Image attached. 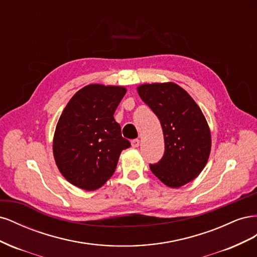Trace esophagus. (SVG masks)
I'll list each match as a JSON object with an SVG mask.
<instances>
[{
    "instance_id": "esophagus-1",
    "label": "esophagus",
    "mask_w": 257,
    "mask_h": 257,
    "mask_svg": "<svg viewBox=\"0 0 257 257\" xmlns=\"http://www.w3.org/2000/svg\"><path fill=\"white\" fill-rule=\"evenodd\" d=\"M139 145H141V141H139V139H134V141H132V147L133 148H138Z\"/></svg>"
}]
</instances>
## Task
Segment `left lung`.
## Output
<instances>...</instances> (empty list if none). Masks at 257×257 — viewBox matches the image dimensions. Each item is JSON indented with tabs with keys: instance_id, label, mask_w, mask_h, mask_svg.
Listing matches in <instances>:
<instances>
[{
	"instance_id": "obj_1",
	"label": "left lung",
	"mask_w": 257,
	"mask_h": 257,
	"mask_svg": "<svg viewBox=\"0 0 257 257\" xmlns=\"http://www.w3.org/2000/svg\"><path fill=\"white\" fill-rule=\"evenodd\" d=\"M137 92L158 115L164 134V155L157 164H150L151 172L169 188L193 181L211 151V133L203 111L174 82L145 83L138 85Z\"/></svg>"
}]
</instances>
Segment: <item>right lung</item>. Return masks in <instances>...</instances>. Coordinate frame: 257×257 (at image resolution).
I'll list each match as a JSON object with an SVG mask.
<instances>
[{
    "instance_id": "right-lung-1",
    "label": "right lung",
    "mask_w": 257,
    "mask_h": 257,
    "mask_svg": "<svg viewBox=\"0 0 257 257\" xmlns=\"http://www.w3.org/2000/svg\"><path fill=\"white\" fill-rule=\"evenodd\" d=\"M125 93L120 85L88 84L62 111L53 157L62 176L77 188L95 191L103 186L113 175L122 150L131 146L113 118Z\"/></svg>"
}]
</instances>
